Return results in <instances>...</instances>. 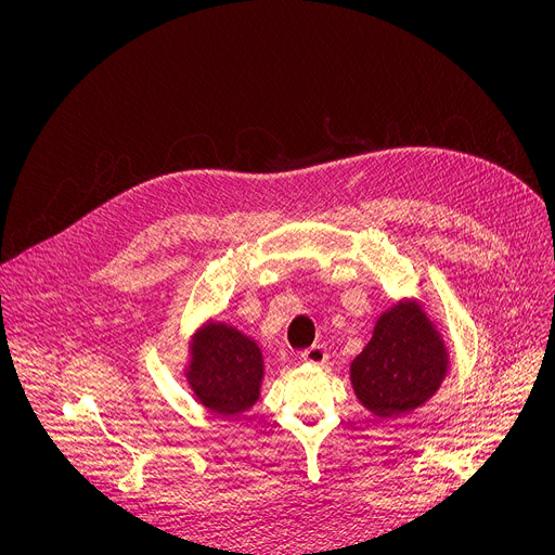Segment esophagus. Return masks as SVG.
<instances>
[{
  "mask_svg": "<svg viewBox=\"0 0 555 555\" xmlns=\"http://www.w3.org/2000/svg\"><path fill=\"white\" fill-rule=\"evenodd\" d=\"M300 359L304 361H308V363H325V359H327V349H325V345H312V347H308V349H304L300 351Z\"/></svg>",
  "mask_w": 555,
  "mask_h": 555,
  "instance_id": "34e87169",
  "label": "esophagus"
}]
</instances>
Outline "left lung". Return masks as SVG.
Segmentation results:
<instances>
[{
  "label": "left lung",
  "mask_w": 555,
  "mask_h": 555,
  "mask_svg": "<svg viewBox=\"0 0 555 555\" xmlns=\"http://www.w3.org/2000/svg\"><path fill=\"white\" fill-rule=\"evenodd\" d=\"M447 365V349L425 312L400 304L378 319L349 374L363 405L391 418L423 405L442 383Z\"/></svg>",
  "instance_id": "1"
}]
</instances>
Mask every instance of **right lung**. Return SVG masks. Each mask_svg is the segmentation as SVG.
Instances as JSON below:
<instances>
[{
	"instance_id": "right-lung-1",
	"label": "right lung",
	"mask_w": 555,
	"mask_h": 555,
	"mask_svg": "<svg viewBox=\"0 0 555 555\" xmlns=\"http://www.w3.org/2000/svg\"><path fill=\"white\" fill-rule=\"evenodd\" d=\"M263 354L238 330L210 323L192 340L188 383L201 405L219 416H234L259 400Z\"/></svg>"
}]
</instances>
